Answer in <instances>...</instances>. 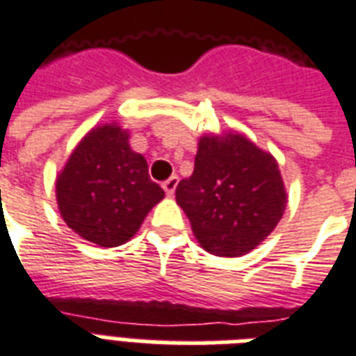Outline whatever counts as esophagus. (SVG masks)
<instances>
[{"label": "esophagus", "instance_id": "1", "mask_svg": "<svg viewBox=\"0 0 356 356\" xmlns=\"http://www.w3.org/2000/svg\"><path fill=\"white\" fill-rule=\"evenodd\" d=\"M177 185H179V177H177V175H171L168 181H163L162 186H163V191H165V194H168V196H173V193H175Z\"/></svg>", "mask_w": 356, "mask_h": 356}]
</instances>
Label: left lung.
<instances>
[{
    "label": "left lung",
    "mask_w": 356,
    "mask_h": 356,
    "mask_svg": "<svg viewBox=\"0 0 356 356\" xmlns=\"http://www.w3.org/2000/svg\"><path fill=\"white\" fill-rule=\"evenodd\" d=\"M175 198L200 246L221 257L259 246L286 209L276 160L238 133L202 137L193 175L179 183Z\"/></svg>",
    "instance_id": "obj_1"
}]
</instances>
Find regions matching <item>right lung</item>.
<instances>
[{
	"mask_svg": "<svg viewBox=\"0 0 356 356\" xmlns=\"http://www.w3.org/2000/svg\"><path fill=\"white\" fill-rule=\"evenodd\" d=\"M163 198L147 160L129 148L116 124L88 133L57 179V202L66 225L97 246L124 244Z\"/></svg>",
	"mask_w": 356,
	"mask_h": 356,
	"instance_id": "obj_1",
	"label": "right lung"
}]
</instances>
